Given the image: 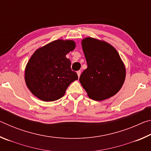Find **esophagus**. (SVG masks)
<instances>
[{"label":"esophagus","instance_id":"1","mask_svg":"<svg viewBox=\"0 0 151 151\" xmlns=\"http://www.w3.org/2000/svg\"><path fill=\"white\" fill-rule=\"evenodd\" d=\"M76 73H77V75H78V78L80 77V76H81V70H78L77 72H76Z\"/></svg>","mask_w":151,"mask_h":151}]
</instances>
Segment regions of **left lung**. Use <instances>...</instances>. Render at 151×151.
I'll return each mask as SVG.
<instances>
[{
	"instance_id": "8db88e82",
	"label": "left lung",
	"mask_w": 151,
	"mask_h": 151,
	"mask_svg": "<svg viewBox=\"0 0 151 151\" xmlns=\"http://www.w3.org/2000/svg\"><path fill=\"white\" fill-rule=\"evenodd\" d=\"M87 68L79 81L90 99L105 100L116 94L121 88L126 69L118 52L103 40L86 37L82 40Z\"/></svg>"
}]
</instances>
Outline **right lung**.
<instances>
[{"instance_id":"add662e5","label":"right lung","mask_w":151,"mask_h":151,"mask_svg":"<svg viewBox=\"0 0 151 151\" xmlns=\"http://www.w3.org/2000/svg\"><path fill=\"white\" fill-rule=\"evenodd\" d=\"M75 46L73 40L58 39L33 53L25 68L24 79L35 96L46 102L57 101L77 80V74L71 70L70 61L66 57Z\"/></svg>"}]
</instances>
